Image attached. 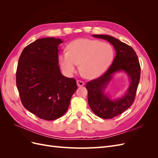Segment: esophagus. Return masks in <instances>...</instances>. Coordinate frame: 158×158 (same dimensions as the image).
<instances>
[{
  "label": "esophagus",
  "instance_id": "34e87169",
  "mask_svg": "<svg viewBox=\"0 0 158 158\" xmlns=\"http://www.w3.org/2000/svg\"><path fill=\"white\" fill-rule=\"evenodd\" d=\"M76 83H77L78 86H82V85H84V83L82 82V81H80V80H77Z\"/></svg>",
  "mask_w": 158,
  "mask_h": 158
}]
</instances>
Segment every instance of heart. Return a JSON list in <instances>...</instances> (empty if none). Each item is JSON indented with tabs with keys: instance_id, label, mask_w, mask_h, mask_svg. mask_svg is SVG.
<instances>
[{
	"instance_id": "heart-1",
	"label": "heart",
	"mask_w": 158,
	"mask_h": 158,
	"mask_svg": "<svg viewBox=\"0 0 158 158\" xmlns=\"http://www.w3.org/2000/svg\"><path fill=\"white\" fill-rule=\"evenodd\" d=\"M68 52H62L59 62L64 73L73 75L80 69L88 78L102 76L109 69L113 59L114 50L111 45L106 42L89 39H78L70 43Z\"/></svg>"
}]
</instances>
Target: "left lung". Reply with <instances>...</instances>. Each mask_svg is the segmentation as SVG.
<instances>
[{
    "label": "left lung",
    "mask_w": 158,
    "mask_h": 158,
    "mask_svg": "<svg viewBox=\"0 0 158 158\" xmlns=\"http://www.w3.org/2000/svg\"><path fill=\"white\" fill-rule=\"evenodd\" d=\"M94 37L108 41L116 51L112 64L100 77L88 82V90L89 107L98 117L105 119L112 118L130 107L135 99L140 78V65L137 55L131 46L108 35H93ZM124 71L130 78L131 82L126 94L115 100L110 99L104 91L111 80L114 73Z\"/></svg>",
    "instance_id": "8db88e82"
}]
</instances>
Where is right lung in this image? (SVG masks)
Wrapping results in <instances>:
<instances>
[{
	"label": "right lung",
	"instance_id": "right-lung-1",
	"mask_svg": "<svg viewBox=\"0 0 158 158\" xmlns=\"http://www.w3.org/2000/svg\"><path fill=\"white\" fill-rule=\"evenodd\" d=\"M60 39L45 37L26 46L19 58L16 85L22 103L41 119L52 121L66 112L77 89L74 78L60 73Z\"/></svg>",
	"mask_w": 158,
	"mask_h": 158
}]
</instances>
